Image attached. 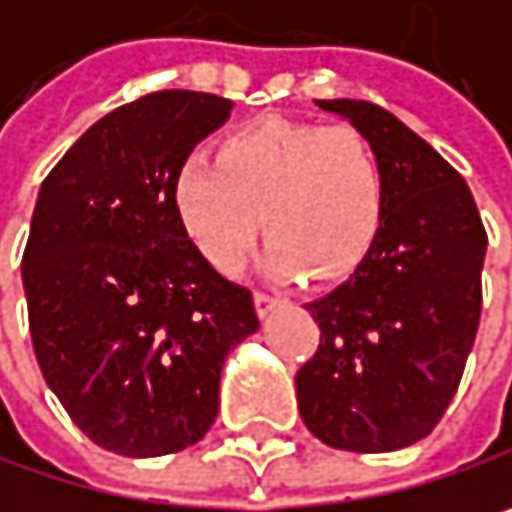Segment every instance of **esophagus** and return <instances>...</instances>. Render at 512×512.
Masks as SVG:
<instances>
[{"label":"esophagus","mask_w":512,"mask_h":512,"mask_svg":"<svg viewBox=\"0 0 512 512\" xmlns=\"http://www.w3.org/2000/svg\"><path fill=\"white\" fill-rule=\"evenodd\" d=\"M278 302H281L278 296H269V293H263V290H255V311L260 317H266Z\"/></svg>","instance_id":"34e87169"}]
</instances>
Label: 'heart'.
Listing matches in <instances>:
<instances>
[{
    "label": "heart",
    "mask_w": 512,
    "mask_h": 512,
    "mask_svg": "<svg viewBox=\"0 0 512 512\" xmlns=\"http://www.w3.org/2000/svg\"><path fill=\"white\" fill-rule=\"evenodd\" d=\"M177 222L201 257L234 275L260 228L275 275L332 281L370 252L385 210V165L353 124L257 118L228 133L216 159L192 156L171 186Z\"/></svg>",
    "instance_id": "b5f03b06"
}]
</instances>
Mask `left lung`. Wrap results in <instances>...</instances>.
I'll return each mask as SVG.
<instances>
[{
    "mask_svg": "<svg viewBox=\"0 0 512 512\" xmlns=\"http://www.w3.org/2000/svg\"><path fill=\"white\" fill-rule=\"evenodd\" d=\"M385 165L379 234L356 272L305 308L320 347L296 373L305 427L329 448L385 454L421 442L460 388L480 323L486 228L462 174L367 100H317Z\"/></svg>",
    "mask_w": 512,
    "mask_h": 512,
    "instance_id": "left-lung-1",
    "label": "left lung"
}]
</instances>
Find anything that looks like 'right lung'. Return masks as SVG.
<instances>
[{
    "label": "right lung",
    "mask_w": 512,
    "mask_h": 512,
    "mask_svg": "<svg viewBox=\"0 0 512 512\" xmlns=\"http://www.w3.org/2000/svg\"><path fill=\"white\" fill-rule=\"evenodd\" d=\"M231 100L154 91L118 106L58 159L23 252L29 332L70 421L121 457L204 439L225 356L257 332L252 290L183 234L171 186Z\"/></svg>",
    "instance_id": "add662e5"
}]
</instances>
